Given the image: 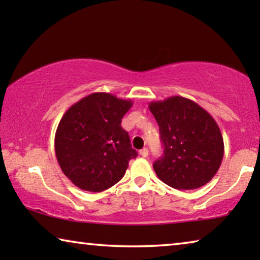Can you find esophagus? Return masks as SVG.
<instances>
[{
  "label": "esophagus",
  "instance_id": "34e87169",
  "mask_svg": "<svg viewBox=\"0 0 260 260\" xmlns=\"http://www.w3.org/2000/svg\"><path fill=\"white\" fill-rule=\"evenodd\" d=\"M140 155L142 156L143 158L148 157V155H149V151H148V149H147V148H143L142 150H140Z\"/></svg>",
  "mask_w": 260,
  "mask_h": 260
}]
</instances>
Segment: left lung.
I'll use <instances>...</instances> for the list:
<instances>
[{
    "label": "left lung",
    "instance_id": "1",
    "mask_svg": "<svg viewBox=\"0 0 260 260\" xmlns=\"http://www.w3.org/2000/svg\"><path fill=\"white\" fill-rule=\"evenodd\" d=\"M164 147L153 170L162 182L179 190L208 183L221 165L223 139L213 117L193 101L172 96L149 103Z\"/></svg>",
    "mask_w": 260,
    "mask_h": 260
}]
</instances>
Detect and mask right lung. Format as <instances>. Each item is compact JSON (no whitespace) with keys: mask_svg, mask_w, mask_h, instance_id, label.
I'll return each mask as SVG.
<instances>
[{"mask_svg":"<svg viewBox=\"0 0 260 260\" xmlns=\"http://www.w3.org/2000/svg\"><path fill=\"white\" fill-rule=\"evenodd\" d=\"M131 100L93 93L69 108L57 127L55 152L63 173L82 190L99 192L124 177L138 156L121 119Z\"/></svg>","mask_w":260,"mask_h":260,"instance_id":"1","label":"right lung"}]
</instances>
